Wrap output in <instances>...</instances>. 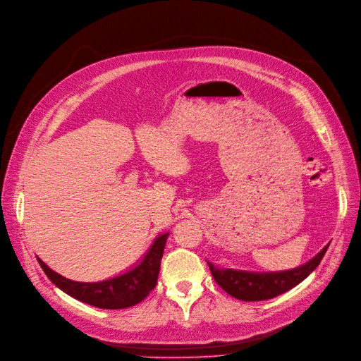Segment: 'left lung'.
<instances>
[{
  "instance_id": "8db88e82",
  "label": "left lung",
  "mask_w": 361,
  "mask_h": 361,
  "mask_svg": "<svg viewBox=\"0 0 361 361\" xmlns=\"http://www.w3.org/2000/svg\"><path fill=\"white\" fill-rule=\"evenodd\" d=\"M329 245H326L318 255L296 269L283 271V272H269V274H256V272H244L233 269H217L214 264L208 262L209 271L214 276L216 283L231 296L245 300V302H257L268 300L276 298L290 288L296 287L299 283L308 276L324 257Z\"/></svg>"
}]
</instances>
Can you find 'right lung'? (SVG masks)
Listing matches in <instances>:
<instances>
[{
	"label": "right lung",
	"instance_id": "obj_1",
	"mask_svg": "<svg viewBox=\"0 0 361 361\" xmlns=\"http://www.w3.org/2000/svg\"><path fill=\"white\" fill-rule=\"evenodd\" d=\"M168 235L164 233L156 238L152 248L135 269L101 283L73 281L51 271L42 259L37 257V260L50 281L71 298L102 310H123L144 300L156 287Z\"/></svg>",
	"mask_w": 361,
	"mask_h": 361
}]
</instances>
